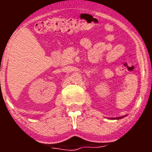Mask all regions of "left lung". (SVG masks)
Returning <instances> with one entry per match:
<instances>
[{"mask_svg":"<svg viewBox=\"0 0 152 152\" xmlns=\"http://www.w3.org/2000/svg\"><path fill=\"white\" fill-rule=\"evenodd\" d=\"M124 116H121V117H116V118H111V119H122L123 118Z\"/></svg>","mask_w":152,"mask_h":152,"instance_id":"8db88e82","label":"left lung"}]
</instances>
